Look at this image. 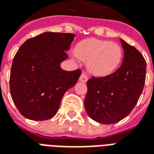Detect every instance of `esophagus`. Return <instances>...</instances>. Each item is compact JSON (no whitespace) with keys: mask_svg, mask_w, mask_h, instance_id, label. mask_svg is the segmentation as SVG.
Segmentation results:
<instances>
[{"mask_svg":"<svg viewBox=\"0 0 154 154\" xmlns=\"http://www.w3.org/2000/svg\"><path fill=\"white\" fill-rule=\"evenodd\" d=\"M79 81L84 83L88 81V77H87V76H86L85 72H82V75H81L80 77H79Z\"/></svg>","mask_w":154,"mask_h":154,"instance_id":"34e87169","label":"esophagus"}]
</instances>
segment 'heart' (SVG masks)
Segmentation results:
<instances>
[{
	"mask_svg": "<svg viewBox=\"0 0 154 154\" xmlns=\"http://www.w3.org/2000/svg\"><path fill=\"white\" fill-rule=\"evenodd\" d=\"M72 55L77 60L86 61L91 73L105 77L118 68L122 59V50L115 42L90 38L78 42Z\"/></svg>",
	"mask_w": 154,
	"mask_h": 154,
	"instance_id": "obj_1",
	"label": "heart"
}]
</instances>
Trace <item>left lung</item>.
Masks as SVG:
<instances>
[{"mask_svg": "<svg viewBox=\"0 0 154 154\" xmlns=\"http://www.w3.org/2000/svg\"><path fill=\"white\" fill-rule=\"evenodd\" d=\"M122 63L117 71L87 82L84 106L90 118L102 124L116 123L131 112L143 91L146 62L134 46L121 39Z\"/></svg>", "mask_w": 154, "mask_h": 154, "instance_id": "obj_1", "label": "left lung"}]
</instances>
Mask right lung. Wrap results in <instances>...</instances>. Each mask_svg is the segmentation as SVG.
<instances>
[{
    "label": "right lung",
    "instance_id": "obj_1",
    "mask_svg": "<svg viewBox=\"0 0 154 154\" xmlns=\"http://www.w3.org/2000/svg\"><path fill=\"white\" fill-rule=\"evenodd\" d=\"M75 35L45 32L27 40L17 51L10 70V94L19 112L33 121L56 114L63 94L80 77V69L60 68Z\"/></svg>",
    "mask_w": 154,
    "mask_h": 154
}]
</instances>
